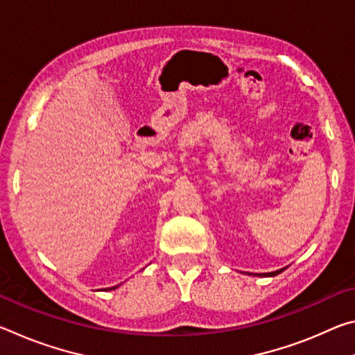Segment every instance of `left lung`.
Instances as JSON below:
<instances>
[{
    "label": "left lung",
    "instance_id": "left-lung-1",
    "mask_svg": "<svg viewBox=\"0 0 355 355\" xmlns=\"http://www.w3.org/2000/svg\"><path fill=\"white\" fill-rule=\"evenodd\" d=\"M282 271H285V268H282V269H277V271H274V272H264V274H257V275H260V277H274V275H277V274H280Z\"/></svg>",
    "mask_w": 355,
    "mask_h": 355
}]
</instances>
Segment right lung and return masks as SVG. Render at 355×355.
<instances>
[{
    "label": "right lung",
    "mask_w": 355,
    "mask_h": 355,
    "mask_svg": "<svg viewBox=\"0 0 355 355\" xmlns=\"http://www.w3.org/2000/svg\"><path fill=\"white\" fill-rule=\"evenodd\" d=\"M116 288H119V285H117V286H112V288H110V290H116Z\"/></svg>",
    "instance_id": "obj_1"
}]
</instances>
